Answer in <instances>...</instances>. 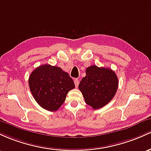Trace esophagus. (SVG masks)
I'll return each instance as SVG.
<instances>
[{
    "mask_svg": "<svg viewBox=\"0 0 151 151\" xmlns=\"http://www.w3.org/2000/svg\"><path fill=\"white\" fill-rule=\"evenodd\" d=\"M74 83H75V86L76 88L78 87V85H79V80L78 79H75L74 80Z\"/></svg>",
    "mask_w": 151,
    "mask_h": 151,
    "instance_id": "esophagus-1",
    "label": "esophagus"
}]
</instances>
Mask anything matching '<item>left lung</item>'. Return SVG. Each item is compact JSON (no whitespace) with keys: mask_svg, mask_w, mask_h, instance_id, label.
Segmentation results:
<instances>
[{"mask_svg":"<svg viewBox=\"0 0 151 151\" xmlns=\"http://www.w3.org/2000/svg\"><path fill=\"white\" fill-rule=\"evenodd\" d=\"M86 76L78 88L85 101L93 109H99L108 104L118 90L116 74L110 68L91 65L86 68Z\"/></svg>","mask_w":151,"mask_h":151,"instance_id":"8db88e82","label":"left lung"}]
</instances>
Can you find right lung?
Segmentation results:
<instances>
[{"mask_svg":"<svg viewBox=\"0 0 151 151\" xmlns=\"http://www.w3.org/2000/svg\"><path fill=\"white\" fill-rule=\"evenodd\" d=\"M29 88L38 104L49 111H55L62 106L73 81L60 67L48 64L40 65L30 73Z\"/></svg>","mask_w":151,"mask_h":151,"instance_id":"1","label":"right lung"}]
</instances>
